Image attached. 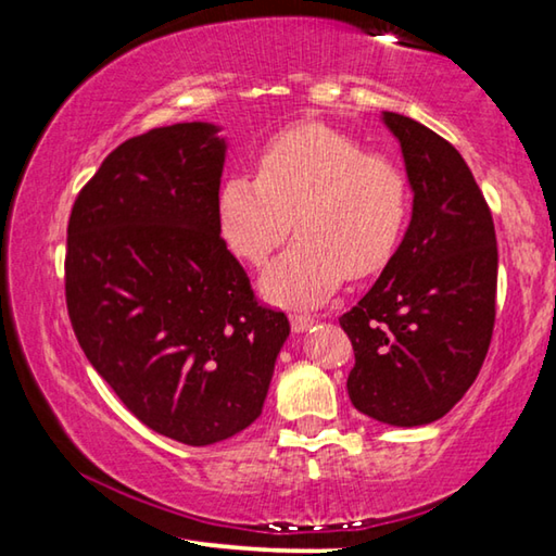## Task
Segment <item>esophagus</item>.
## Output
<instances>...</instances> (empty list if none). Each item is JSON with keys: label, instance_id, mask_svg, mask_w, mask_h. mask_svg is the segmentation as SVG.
<instances>
[{"label": "esophagus", "instance_id": "obj_1", "mask_svg": "<svg viewBox=\"0 0 556 556\" xmlns=\"http://www.w3.org/2000/svg\"><path fill=\"white\" fill-rule=\"evenodd\" d=\"M289 321H291V328H294V333H301V331H306V328H312L316 318L308 314H291Z\"/></svg>", "mask_w": 556, "mask_h": 556}]
</instances>
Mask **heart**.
<instances>
[{
    "mask_svg": "<svg viewBox=\"0 0 556 556\" xmlns=\"http://www.w3.org/2000/svg\"><path fill=\"white\" fill-rule=\"evenodd\" d=\"M412 191L392 156L326 125L279 131L262 147L257 176L235 172L218 193V225L235 255L260 265L294 228L299 240L262 287L277 301L314 304L351 277H370L397 252Z\"/></svg>",
    "mask_w": 556,
    "mask_h": 556,
    "instance_id": "obj_1",
    "label": "heart"
}]
</instances>
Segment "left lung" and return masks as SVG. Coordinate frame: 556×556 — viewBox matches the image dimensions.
<instances>
[{"label": "left lung", "instance_id": "left-lung-1", "mask_svg": "<svg viewBox=\"0 0 556 556\" xmlns=\"http://www.w3.org/2000/svg\"><path fill=\"white\" fill-rule=\"evenodd\" d=\"M414 191L412 220L380 279L338 321L353 343L348 394L392 427L444 417L478 378L495 326L497 244L473 174L437 131L382 112Z\"/></svg>", "mask_w": 556, "mask_h": 556}]
</instances>
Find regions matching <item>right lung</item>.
Instances as JSON below:
<instances>
[{"label": "right lung", "mask_w": 556, "mask_h": 556, "mask_svg": "<svg viewBox=\"0 0 556 556\" xmlns=\"http://www.w3.org/2000/svg\"><path fill=\"white\" fill-rule=\"evenodd\" d=\"M223 164L208 122L149 129L105 156L68 220L65 304L83 353L142 425L188 446L260 417L289 336L220 238Z\"/></svg>", "instance_id": "obj_1"}]
</instances>
